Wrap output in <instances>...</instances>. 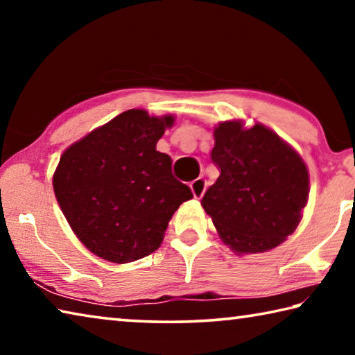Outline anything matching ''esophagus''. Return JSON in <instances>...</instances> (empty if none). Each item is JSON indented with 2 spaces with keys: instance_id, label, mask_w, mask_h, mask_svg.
<instances>
[{
  "instance_id": "obj_1",
  "label": "esophagus",
  "mask_w": 355,
  "mask_h": 355,
  "mask_svg": "<svg viewBox=\"0 0 355 355\" xmlns=\"http://www.w3.org/2000/svg\"><path fill=\"white\" fill-rule=\"evenodd\" d=\"M189 188L196 199H200V197L203 196V192H205V189H207V182L202 177H199V178H196L194 182L189 183Z\"/></svg>"
}]
</instances>
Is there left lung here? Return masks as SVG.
I'll return each instance as SVG.
<instances>
[{"label": "left lung", "mask_w": 355, "mask_h": 355, "mask_svg": "<svg viewBox=\"0 0 355 355\" xmlns=\"http://www.w3.org/2000/svg\"><path fill=\"white\" fill-rule=\"evenodd\" d=\"M211 161L220 175L202 207L222 241L236 254L266 252L296 230L309 199V171L285 141L255 123L220 122Z\"/></svg>", "instance_id": "obj_1"}]
</instances>
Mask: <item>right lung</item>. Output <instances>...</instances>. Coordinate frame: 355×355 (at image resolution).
Segmentation results:
<instances>
[{
  "instance_id": "add662e5",
  "label": "right lung",
  "mask_w": 355,
  "mask_h": 355,
  "mask_svg": "<svg viewBox=\"0 0 355 355\" xmlns=\"http://www.w3.org/2000/svg\"><path fill=\"white\" fill-rule=\"evenodd\" d=\"M173 116L128 110L62 153L53 189L78 239L103 260L130 263L163 243L172 214L192 199L156 142Z\"/></svg>"
}]
</instances>
